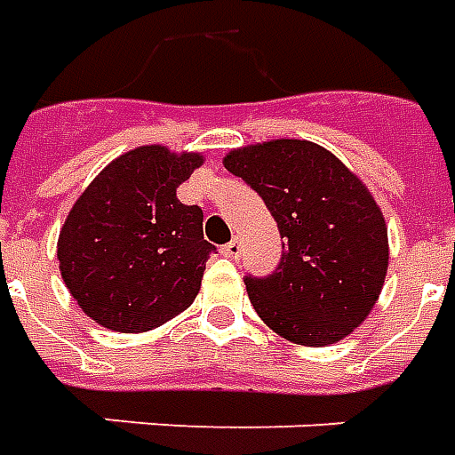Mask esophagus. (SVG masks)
<instances>
[{
	"label": "esophagus",
	"mask_w": 455,
	"mask_h": 455,
	"mask_svg": "<svg viewBox=\"0 0 455 455\" xmlns=\"http://www.w3.org/2000/svg\"><path fill=\"white\" fill-rule=\"evenodd\" d=\"M220 252L225 254V257H230V259H237V257H240V252H243V244H240V240H237V237H233L230 243L222 244Z\"/></svg>",
	"instance_id": "obj_1"
}]
</instances>
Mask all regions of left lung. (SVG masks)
<instances>
[{
  "instance_id": "obj_1",
  "label": "left lung",
  "mask_w": 455,
  "mask_h": 455,
  "mask_svg": "<svg viewBox=\"0 0 455 455\" xmlns=\"http://www.w3.org/2000/svg\"><path fill=\"white\" fill-rule=\"evenodd\" d=\"M222 164L262 196L284 237L276 272L244 276L259 318L299 346H331L353 333L389 264L387 225L365 183L306 140L250 144Z\"/></svg>"
}]
</instances>
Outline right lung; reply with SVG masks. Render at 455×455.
Wrapping results in <instances>:
<instances>
[{"label": "right lung", "mask_w": 455, "mask_h": 455, "mask_svg": "<svg viewBox=\"0 0 455 455\" xmlns=\"http://www.w3.org/2000/svg\"><path fill=\"white\" fill-rule=\"evenodd\" d=\"M203 164L201 154L137 147L100 171L68 212L58 262L68 291L95 323L144 333L193 304L205 262L203 211L176 188Z\"/></svg>", "instance_id": "1"}]
</instances>
